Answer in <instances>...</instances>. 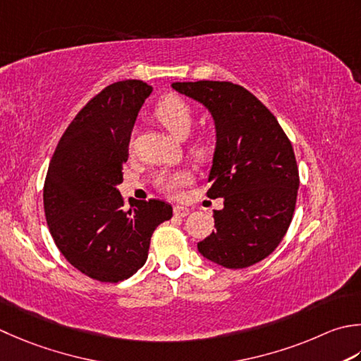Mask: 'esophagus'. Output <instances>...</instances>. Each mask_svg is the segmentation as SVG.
I'll return each mask as SVG.
<instances>
[{
	"label": "esophagus",
	"mask_w": 361,
	"mask_h": 361,
	"mask_svg": "<svg viewBox=\"0 0 361 361\" xmlns=\"http://www.w3.org/2000/svg\"><path fill=\"white\" fill-rule=\"evenodd\" d=\"M189 213H190V211L186 207H180V204H176V207H173V214L176 217H186Z\"/></svg>",
	"instance_id": "1"
}]
</instances>
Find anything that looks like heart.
Returning a JSON list of instances; mask_svg holds the SVG:
<instances>
[{
	"label": "heart",
	"mask_w": 361,
	"mask_h": 361,
	"mask_svg": "<svg viewBox=\"0 0 361 361\" xmlns=\"http://www.w3.org/2000/svg\"><path fill=\"white\" fill-rule=\"evenodd\" d=\"M154 117L162 126H166V130L178 139H185L188 136L194 118L192 108L176 95H167L162 98L154 108ZM197 152H202V147H197ZM189 180L190 178L186 172H173L159 175L157 183L164 192L175 195L181 186L188 185Z\"/></svg>",
	"instance_id": "heart-1"
}]
</instances>
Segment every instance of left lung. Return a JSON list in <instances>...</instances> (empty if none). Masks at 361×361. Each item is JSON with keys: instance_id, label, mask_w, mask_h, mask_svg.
<instances>
[{"instance_id": "obj_1", "label": "left lung", "mask_w": 361, "mask_h": 361, "mask_svg": "<svg viewBox=\"0 0 361 361\" xmlns=\"http://www.w3.org/2000/svg\"><path fill=\"white\" fill-rule=\"evenodd\" d=\"M203 104L214 120L216 148L208 181L216 230L197 244L227 269L259 263L277 249L293 221L299 171L293 145L277 118L255 95L228 81L172 82Z\"/></svg>"}]
</instances>
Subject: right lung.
I'll list each match as a JSON object with an SVG mask.
<instances>
[{"instance_id": "obj_1", "label": "right lung", "mask_w": 361, "mask_h": 361, "mask_svg": "<svg viewBox=\"0 0 361 361\" xmlns=\"http://www.w3.org/2000/svg\"><path fill=\"white\" fill-rule=\"evenodd\" d=\"M153 87L111 84L78 112L49 161L44 208L54 244L87 277L117 283L145 264L154 228L172 217L162 200L123 208L118 185L131 131Z\"/></svg>"}]
</instances>
